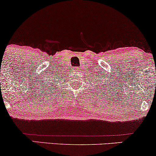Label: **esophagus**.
Returning a JSON list of instances; mask_svg holds the SVG:
<instances>
[{"label":"esophagus","mask_w":156,"mask_h":156,"mask_svg":"<svg viewBox=\"0 0 156 156\" xmlns=\"http://www.w3.org/2000/svg\"><path fill=\"white\" fill-rule=\"evenodd\" d=\"M74 70H75V71H78V68H77V67H75Z\"/></svg>","instance_id":"obj_1"}]
</instances>
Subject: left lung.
I'll return each mask as SVG.
<instances>
[{
    "label": "left lung",
    "instance_id": "8db88e82",
    "mask_svg": "<svg viewBox=\"0 0 156 156\" xmlns=\"http://www.w3.org/2000/svg\"><path fill=\"white\" fill-rule=\"evenodd\" d=\"M99 81H101V80H99ZM105 81H106V80H105ZM101 83H101V84H102V87H103V86H104V85H106V83H105L103 81V80H101ZM101 85H99V87H101ZM104 88H105V87H104Z\"/></svg>",
    "mask_w": 156,
    "mask_h": 156
}]
</instances>
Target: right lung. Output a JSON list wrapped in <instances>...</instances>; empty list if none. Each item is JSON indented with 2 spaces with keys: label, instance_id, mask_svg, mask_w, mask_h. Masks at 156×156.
<instances>
[{
  "label": "right lung",
  "instance_id": "obj_1",
  "mask_svg": "<svg viewBox=\"0 0 156 156\" xmlns=\"http://www.w3.org/2000/svg\"><path fill=\"white\" fill-rule=\"evenodd\" d=\"M57 74H58V73H53V75H52V76L53 77H50V76H49V77H48V78H46V81H45V80H44V83L48 84V89L49 88H51V87H50L51 86H53V84H55V81L58 79V76ZM57 81H58V80H57ZM52 83L51 85L49 83Z\"/></svg>",
  "mask_w": 156,
  "mask_h": 156
}]
</instances>
